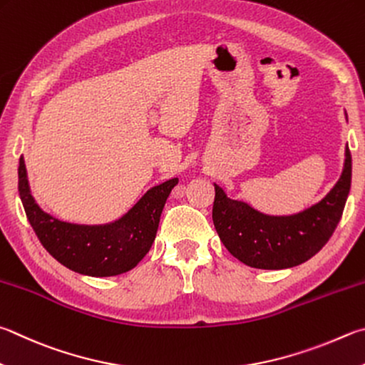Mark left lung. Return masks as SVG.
Wrapping results in <instances>:
<instances>
[{
  "mask_svg": "<svg viewBox=\"0 0 365 365\" xmlns=\"http://www.w3.org/2000/svg\"><path fill=\"white\" fill-rule=\"evenodd\" d=\"M335 187L309 209L295 215L271 217L241 201L230 200L215 185L212 220L223 246L247 267L292 268L316 255L339 225L351 188V153Z\"/></svg>",
  "mask_w": 365,
  "mask_h": 365,
  "instance_id": "1",
  "label": "left lung"
}]
</instances>
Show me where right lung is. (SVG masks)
Wrapping results in <instances>:
<instances>
[{"mask_svg": "<svg viewBox=\"0 0 365 365\" xmlns=\"http://www.w3.org/2000/svg\"><path fill=\"white\" fill-rule=\"evenodd\" d=\"M177 183L178 178H172L148 190L115 223L86 227L61 222L39 209L30 193L24 156L19 161V195L39 242L63 267L96 277L123 274L148 254L164 204Z\"/></svg>", "mask_w": 365, "mask_h": 365, "instance_id": "1", "label": "right lung"}]
</instances>
